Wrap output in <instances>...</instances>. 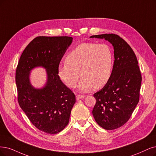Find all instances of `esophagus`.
<instances>
[{
    "mask_svg": "<svg viewBox=\"0 0 156 156\" xmlns=\"http://www.w3.org/2000/svg\"><path fill=\"white\" fill-rule=\"evenodd\" d=\"M85 97V96L83 95H80V94H77L76 95V99L77 100H80V99H82V98H83Z\"/></svg>",
    "mask_w": 156,
    "mask_h": 156,
    "instance_id": "obj_1",
    "label": "esophagus"
}]
</instances>
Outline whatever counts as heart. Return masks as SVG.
<instances>
[{
    "label": "heart",
    "mask_w": 156,
    "mask_h": 156,
    "mask_svg": "<svg viewBox=\"0 0 156 156\" xmlns=\"http://www.w3.org/2000/svg\"><path fill=\"white\" fill-rule=\"evenodd\" d=\"M66 62L58 67L60 80L68 87L74 88L80 75L82 79L78 88L86 93L94 87H102L108 82L112 73L114 56L108 45L87 42L72 50L66 56Z\"/></svg>",
    "instance_id": "heart-1"
}]
</instances>
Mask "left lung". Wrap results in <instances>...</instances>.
<instances>
[{
	"label": "left lung",
	"mask_w": 156,
	"mask_h": 156,
	"mask_svg": "<svg viewBox=\"0 0 156 156\" xmlns=\"http://www.w3.org/2000/svg\"><path fill=\"white\" fill-rule=\"evenodd\" d=\"M90 38H104L114 48L111 77L94 94L96 103L93 115L102 128L116 129L129 119L139 102L142 78L138 62L130 46L117 34H98Z\"/></svg>",
	"instance_id": "obj_1"
}]
</instances>
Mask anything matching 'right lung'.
Instances as JSON below:
<instances>
[{"label": "right lung", "mask_w": 156, "mask_h": 156, "mask_svg": "<svg viewBox=\"0 0 156 156\" xmlns=\"http://www.w3.org/2000/svg\"><path fill=\"white\" fill-rule=\"evenodd\" d=\"M69 37H38L27 45L20 58L15 81L19 105L36 127L55 134L69 122L76 102L75 95L58 75V67L73 42ZM46 69L47 80L42 88H35L30 81L33 68Z\"/></svg>", "instance_id": "obj_1"}]
</instances>
